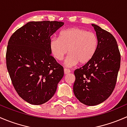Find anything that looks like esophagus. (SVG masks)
I'll use <instances>...</instances> for the list:
<instances>
[{
  "label": "esophagus",
  "instance_id": "esophagus-1",
  "mask_svg": "<svg viewBox=\"0 0 127 127\" xmlns=\"http://www.w3.org/2000/svg\"><path fill=\"white\" fill-rule=\"evenodd\" d=\"M64 74H68L69 73L71 72V71L69 69H67L65 68L64 69Z\"/></svg>",
  "mask_w": 127,
  "mask_h": 127
}]
</instances>
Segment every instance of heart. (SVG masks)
<instances>
[{
    "instance_id": "b5f03b06",
    "label": "heart",
    "mask_w": 127,
    "mask_h": 127,
    "mask_svg": "<svg viewBox=\"0 0 127 127\" xmlns=\"http://www.w3.org/2000/svg\"><path fill=\"white\" fill-rule=\"evenodd\" d=\"M98 47L96 35L79 28H72L60 32L58 38L50 41V49L53 57L61 61L68 52L65 60L66 67H71L80 63L89 62L95 55Z\"/></svg>"
}]
</instances>
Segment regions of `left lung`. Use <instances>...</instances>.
<instances>
[{"mask_svg": "<svg viewBox=\"0 0 127 127\" xmlns=\"http://www.w3.org/2000/svg\"><path fill=\"white\" fill-rule=\"evenodd\" d=\"M98 39V47L93 58L75 70L73 91L80 102L95 106L110 96L114 89L120 66V54L117 41L110 32L92 24Z\"/></svg>", "mask_w": 127, "mask_h": 127, "instance_id": "left-lung-1", "label": "left lung"}]
</instances>
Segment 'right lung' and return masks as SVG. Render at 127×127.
Returning <instances> with one entry per match:
<instances>
[{"label":"right lung","instance_id":"add662e5","mask_svg":"<svg viewBox=\"0 0 127 127\" xmlns=\"http://www.w3.org/2000/svg\"><path fill=\"white\" fill-rule=\"evenodd\" d=\"M63 25L56 21H31L9 39L7 70L18 94L29 104L40 105L50 100L63 77V67L50 49L51 36Z\"/></svg>","mask_w":127,"mask_h":127}]
</instances>
